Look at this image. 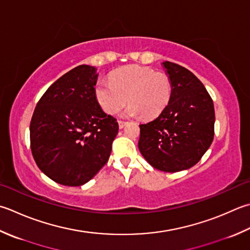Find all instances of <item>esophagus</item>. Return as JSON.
Instances as JSON below:
<instances>
[{
	"label": "esophagus",
	"instance_id": "1",
	"mask_svg": "<svg viewBox=\"0 0 250 250\" xmlns=\"http://www.w3.org/2000/svg\"><path fill=\"white\" fill-rule=\"evenodd\" d=\"M118 124H119V128H120V129H122V128H124V126L126 125V124H128V122H126V121H124V120H119V121H118Z\"/></svg>",
	"mask_w": 250,
	"mask_h": 250
}]
</instances>
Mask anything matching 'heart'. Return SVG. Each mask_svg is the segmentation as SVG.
<instances>
[{
  "label": "heart",
  "mask_w": 250,
  "mask_h": 250,
  "mask_svg": "<svg viewBox=\"0 0 250 250\" xmlns=\"http://www.w3.org/2000/svg\"><path fill=\"white\" fill-rule=\"evenodd\" d=\"M96 99L107 114H116L128 99L126 115L142 114L151 119L168 106L172 95V81L164 72L148 67L130 65L115 71L110 80H100L95 87Z\"/></svg>",
  "instance_id": "obj_1"
}]
</instances>
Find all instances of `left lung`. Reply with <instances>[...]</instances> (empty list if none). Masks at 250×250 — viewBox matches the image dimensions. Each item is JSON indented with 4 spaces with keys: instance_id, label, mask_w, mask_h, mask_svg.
Here are the masks:
<instances>
[{
    "instance_id": "obj_1",
    "label": "left lung",
    "mask_w": 250,
    "mask_h": 250,
    "mask_svg": "<svg viewBox=\"0 0 250 250\" xmlns=\"http://www.w3.org/2000/svg\"><path fill=\"white\" fill-rule=\"evenodd\" d=\"M163 65L172 95L157 118L140 125L139 149L155 169L178 172L196 165L211 145L216 117L211 96L193 72L171 62Z\"/></svg>"
}]
</instances>
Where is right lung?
<instances>
[{
    "instance_id": "1",
    "label": "right lung",
    "mask_w": 250,
    "mask_h": 250,
    "mask_svg": "<svg viewBox=\"0 0 250 250\" xmlns=\"http://www.w3.org/2000/svg\"><path fill=\"white\" fill-rule=\"evenodd\" d=\"M96 69L73 68L39 100L30 122V147L42 172L66 187H80L109 159L119 125L95 95Z\"/></svg>"
}]
</instances>
